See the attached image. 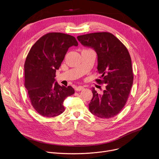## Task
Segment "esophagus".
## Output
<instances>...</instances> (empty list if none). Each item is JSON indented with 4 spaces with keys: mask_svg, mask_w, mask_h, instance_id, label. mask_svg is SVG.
<instances>
[{
    "mask_svg": "<svg viewBox=\"0 0 159 159\" xmlns=\"http://www.w3.org/2000/svg\"><path fill=\"white\" fill-rule=\"evenodd\" d=\"M84 89V87L81 85H79L75 88V90H77V91H81V90H82Z\"/></svg>",
    "mask_w": 159,
    "mask_h": 159,
    "instance_id": "obj_1",
    "label": "esophagus"
}]
</instances>
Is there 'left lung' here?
Masks as SVG:
<instances>
[{
	"mask_svg": "<svg viewBox=\"0 0 159 159\" xmlns=\"http://www.w3.org/2000/svg\"><path fill=\"white\" fill-rule=\"evenodd\" d=\"M85 47L93 48L98 55V72L101 75L96 81L105 84L102 94L92 89L93 98L89 109L101 118L117 115L125 106L133 82L131 60L125 45L107 32L89 33L77 36Z\"/></svg>",
	"mask_w": 159,
	"mask_h": 159,
	"instance_id": "obj_1",
	"label": "left lung"
}]
</instances>
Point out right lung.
<instances>
[{
  "label": "right lung",
  "mask_w": 159,
  "mask_h": 159,
  "mask_svg": "<svg viewBox=\"0 0 159 159\" xmlns=\"http://www.w3.org/2000/svg\"><path fill=\"white\" fill-rule=\"evenodd\" d=\"M78 46L75 38L61 33L41 37L30 49L25 63V86L33 108L44 117H55L65 111V98L75 93L71 86L55 82L56 71L70 47Z\"/></svg>",
  "instance_id": "obj_1"
}]
</instances>
